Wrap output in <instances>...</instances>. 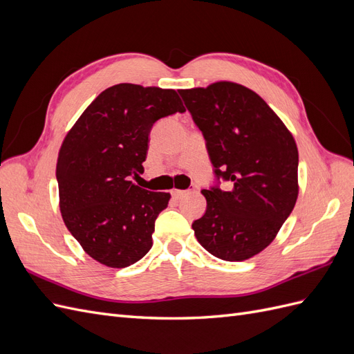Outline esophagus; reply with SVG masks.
Returning a JSON list of instances; mask_svg holds the SVG:
<instances>
[{
	"instance_id": "esophagus-1",
	"label": "esophagus",
	"mask_w": 354,
	"mask_h": 354,
	"mask_svg": "<svg viewBox=\"0 0 354 354\" xmlns=\"http://www.w3.org/2000/svg\"><path fill=\"white\" fill-rule=\"evenodd\" d=\"M190 194L189 190H173L171 192V195H173L176 199H181V198H185V196H187Z\"/></svg>"
}]
</instances>
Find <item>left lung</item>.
<instances>
[{"instance_id":"8db88e82","label":"left lung","mask_w":354,"mask_h":354,"mask_svg":"<svg viewBox=\"0 0 354 354\" xmlns=\"http://www.w3.org/2000/svg\"><path fill=\"white\" fill-rule=\"evenodd\" d=\"M205 138L214 185L205 214L192 223L198 242L226 261H243L274 239L298 196L292 134L259 94L221 81L178 90ZM221 180L230 187L221 189Z\"/></svg>"}]
</instances>
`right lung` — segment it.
Segmentation results:
<instances>
[{
	"instance_id": "1",
	"label": "right lung",
	"mask_w": 354,
	"mask_h": 354,
	"mask_svg": "<svg viewBox=\"0 0 354 354\" xmlns=\"http://www.w3.org/2000/svg\"><path fill=\"white\" fill-rule=\"evenodd\" d=\"M186 109L174 90L118 84L100 93L60 147V211L72 236L99 263L122 269L152 248L169 194L136 186L149 134L160 118Z\"/></svg>"
}]
</instances>
